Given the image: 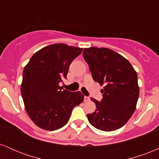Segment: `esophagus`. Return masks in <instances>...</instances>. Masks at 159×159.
Returning <instances> with one entry per match:
<instances>
[{
    "instance_id": "1",
    "label": "esophagus",
    "mask_w": 159,
    "mask_h": 159,
    "mask_svg": "<svg viewBox=\"0 0 159 159\" xmlns=\"http://www.w3.org/2000/svg\"><path fill=\"white\" fill-rule=\"evenodd\" d=\"M90 100V98L89 97V96H84V101L85 102H89Z\"/></svg>"
}]
</instances>
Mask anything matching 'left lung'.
Wrapping results in <instances>:
<instances>
[{
  "instance_id": "8db88e82",
  "label": "left lung",
  "mask_w": 159,
  "mask_h": 159,
  "mask_svg": "<svg viewBox=\"0 0 159 159\" xmlns=\"http://www.w3.org/2000/svg\"><path fill=\"white\" fill-rule=\"evenodd\" d=\"M83 56L94 81L104 85L101 102L90 98L96 109L87 115L89 123L105 132L123 127L135 111L139 96L137 72L129 61L109 48H84Z\"/></svg>"
}]
</instances>
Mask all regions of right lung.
I'll return each mask as SVG.
<instances>
[{"label":"right lung","instance_id":"1","mask_svg":"<svg viewBox=\"0 0 159 159\" xmlns=\"http://www.w3.org/2000/svg\"><path fill=\"white\" fill-rule=\"evenodd\" d=\"M83 49L59 43L36 52L23 70L21 93L31 120L45 130L59 129L68 123L72 109L84 101L81 92L60 87L69 66Z\"/></svg>","mask_w":159,"mask_h":159}]
</instances>
